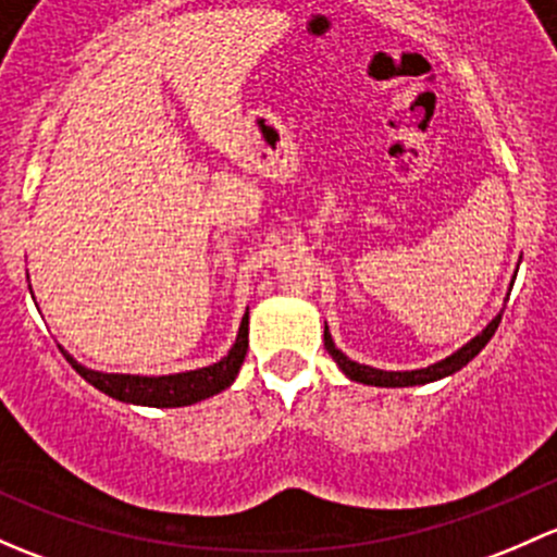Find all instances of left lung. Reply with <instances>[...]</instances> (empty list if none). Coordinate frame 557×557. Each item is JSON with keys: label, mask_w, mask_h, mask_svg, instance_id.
<instances>
[{"label": "left lung", "mask_w": 557, "mask_h": 557, "mask_svg": "<svg viewBox=\"0 0 557 557\" xmlns=\"http://www.w3.org/2000/svg\"><path fill=\"white\" fill-rule=\"evenodd\" d=\"M509 292H512V284H509ZM504 300H507V297H504ZM502 313H504V308L488 321V324L483 326V332H478L472 341L463 343V346L458 348V351H453L450 357L440 359V362H434L429 367H418V370H377V367L354 362V359H348L346 354L335 346V341H332L326 324H324V348L330 351V357L335 359L337 367L346 372V377H351V381H357V383H367V386H386V388L423 386V383L443 381V377L453 375V372H458L461 367H467L469 362H472V359L478 357L485 346H488V341L493 337V332H496L498 321H502Z\"/></svg>", "instance_id": "1"}]
</instances>
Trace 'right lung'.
<instances>
[{
	"label": "right lung",
	"instance_id": "obj_1",
	"mask_svg": "<svg viewBox=\"0 0 557 557\" xmlns=\"http://www.w3.org/2000/svg\"><path fill=\"white\" fill-rule=\"evenodd\" d=\"M66 362L99 392L107 397L117 399V403L141 405V407H185L195 405L200 399H209L214 394L225 392L233 381H236L240 364H244L246 348H249V308H246L244 319H240L238 335L227 357L209 367H198V370L185 372H169V375H131V372H101L90 370V367L79 364L64 346H59Z\"/></svg>",
	"mask_w": 557,
	"mask_h": 557
}]
</instances>
